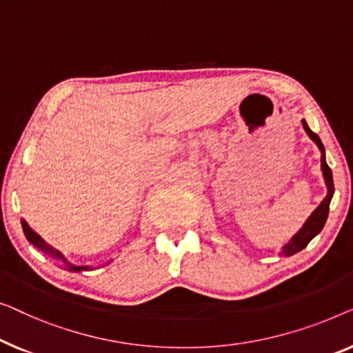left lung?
Returning <instances> with one entry per match:
<instances>
[{"label":"left lung","instance_id":"8db88e82","mask_svg":"<svg viewBox=\"0 0 353 353\" xmlns=\"http://www.w3.org/2000/svg\"><path fill=\"white\" fill-rule=\"evenodd\" d=\"M302 128H304V131L307 132V136H309L312 141L316 143V147H319L320 152H321V160L320 161H321V172H323L325 185H326V196L323 198V201H321L320 205L316 206V210L309 216V219L304 222V225L299 228V232H297L296 235L292 236L291 240L288 241L285 246H281L280 254L285 256V257H290L292 254H296V252L302 251L307 245H309L312 240H314L316 235H319V233L321 232V228L325 227V222L327 219V212H330L331 198H332V195H334V183H332V172H331L330 166H327V163H326V155H325L323 143H321L320 137L316 136V134L309 128V125H307L305 120H302Z\"/></svg>","mask_w":353,"mask_h":353}]
</instances>
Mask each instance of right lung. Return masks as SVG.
I'll return each instance as SVG.
<instances>
[{"mask_svg": "<svg viewBox=\"0 0 353 353\" xmlns=\"http://www.w3.org/2000/svg\"><path fill=\"white\" fill-rule=\"evenodd\" d=\"M21 224H22L23 233H26V238H27V240H28L30 243H32V245H33L34 248H38L39 251H43L44 254L51 256L52 259H56V261L61 262V267H62L63 270H68V272H86V270H94V267H92V265H75V264H72L70 261H67V257L63 256L61 251L56 250V248H52L51 245H48V243L44 241L43 238L39 236L38 233L34 232L33 228L27 224V221H26V219H22V221H21ZM112 261H113V259L107 261L105 264H103V265H108V264H110ZM103 265H102V267H103Z\"/></svg>", "mask_w": 353, "mask_h": 353, "instance_id": "1", "label": "right lung"}]
</instances>
